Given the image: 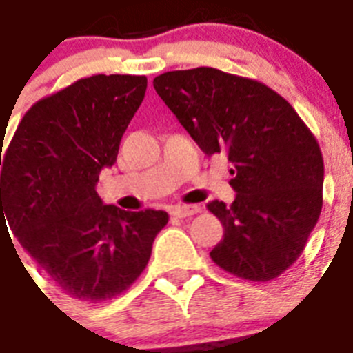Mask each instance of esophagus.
Returning <instances> with one entry per match:
<instances>
[{
  "mask_svg": "<svg viewBox=\"0 0 353 353\" xmlns=\"http://www.w3.org/2000/svg\"><path fill=\"white\" fill-rule=\"evenodd\" d=\"M201 212V208L197 205H183V206H174L170 210L172 216L176 217H190V216H196V214H199Z\"/></svg>",
  "mask_w": 353,
  "mask_h": 353,
  "instance_id": "1",
  "label": "esophagus"
}]
</instances>
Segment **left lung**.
I'll use <instances>...</instances> for the list:
<instances>
[{
    "mask_svg": "<svg viewBox=\"0 0 353 353\" xmlns=\"http://www.w3.org/2000/svg\"><path fill=\"white\" fill-rule=\"evenodd\" d=\"M154 88L206 156L226 154L236 199L206 208L225 228L210 252L219 268L270 281L303 254L323 208L319 143L270 87L210 67L172 70Z\"/></svg>",
    "mask_w": 353,
    "mask_h": 353,
    "instance_id": "left-lung-1",
    "label": "left lung"
}]
</instances>
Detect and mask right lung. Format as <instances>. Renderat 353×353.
I'll return each instance as SVG.
<instances>
[{
    "mask_svg": "<svg viewBox=\"0 0 353 353\" xmlns=\"http://www.w3.org/2000/svg\"><path fill=\"white\" fill-rule=\"evenodd\" d=\"M147 92L145 76L97 74L34 103L0 154V223L63 294L119 296L141 276L168 214L103 205L96 183L116 163Z\"/></svg>",
    "mask_w": 353,
    "mask_h": 353,
    "instance_id": "right-lung-1",
    "label": "right lung"
}]
</instances>
